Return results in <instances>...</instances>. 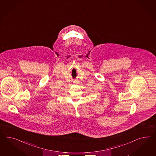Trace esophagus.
<instances>
[{"label":"esophagus","mask_w":156,"mask_h":156,"mask_svg":"<svg viewBox=\"0 0 156 156\" xmlns=\"http://www.w3.org/2000/svg\"><path fill=\"white\" fill-rule=\"evenodd\" d=\"M74 83H76V80H74Z\"/></svg>","instance_id":"obj_1"}]
</instances>
